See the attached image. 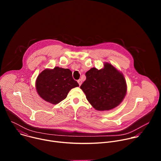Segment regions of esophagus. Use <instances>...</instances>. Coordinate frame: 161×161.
I'll return each instance as SVG.
<instances>
[{"label": "esophagus", "instance_id": "34e87169", "mask_svg": "<svg viewBox=\"0 0 161 161\" xmlns=\"http://www.w3.org/2000/svg\"><path fill=\"white\" fill-rule=\"evenodd\" d=\"M78 83L79 85L80 86V85H81V83H82V81H81V79H79V80H78Z\"/></svg>", "mask_w": 161, "mask_h": 161}]
</instances>
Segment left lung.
Instances as JSON below:
<instances>
[{"label":"left lung","mask_w":161,"mask_h":161,"mask_svg":"<svg viewBox=\"0 0 161 161\" xmlns=\"http://www.w3.org/2000/svg\"><path fill=\"white\" fill-rule=\"evenodd\" d=\"M85 76L86 80L80 88L88 101L97 110L111 109L124 99L127 92L125 80L111 64L106 63L101 70L92 68Z\"/></svg>","instance_id":"left-lung-1"}]
</instances>
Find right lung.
Here are the masks:
<instances>
[{"label": "right lung", "mask_w": 161, "mask_h": 161, "mask_svg": "<svg viewBox=\"0 0 161 161\" xmlns=\"http://www.w3.org/2000/svg\"><path fill=\"white\" fill-rule=\"evenodd\" d=\"M36 83L40 97L53 104L65 99L71 88L79 86L69 69L58 67L42 71L37 76Z\"/></svg>", "instance_id": "obj_1"}]
</instances>
